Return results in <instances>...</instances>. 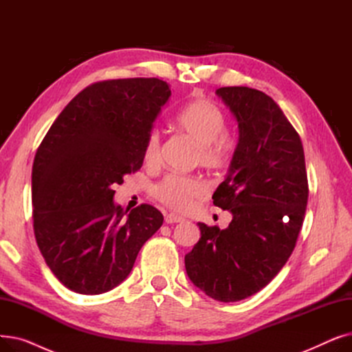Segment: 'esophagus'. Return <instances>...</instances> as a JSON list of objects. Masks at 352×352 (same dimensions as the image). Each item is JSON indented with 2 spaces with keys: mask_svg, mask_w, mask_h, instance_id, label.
Segmentation results:
<instances>
[{
  "mask_svg": "<svg viewBox=\"0 0 352 352\" xmlns=\"http://www.w3.org/2000/svg\"><path fill=\"white\" fill-rule=\"evenodd\" d=\"M181 221H184V218L177 215V214H165V223L166 224H175V223H181Z\"/></svg>",
  "mask_w": 352,
  "mask_h": 352,
  "instance_id": "obj_1",
  "label": "esophagus"
}]
</instances>
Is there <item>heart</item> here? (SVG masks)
<instances>
[{
    "label": "heart",
    "mask_w": 352,
    "mask_h": 352,
    "mask_svg": "<svg viewBox=\"0 0 352 352\" xmlns=\"http://www.w3.org/2000/svg\"><path fill=\"white\" fill-rule=\"evenodd\" d=\"M182 133L198 144L195 161L208 170H223L234 154V141L224 134L227 118L214 102L199 98L184 107L175 117ZM161 154V134L151 129L146 135L144 158L148 164H157ZM153 197L171 210L187 212L195 202L207 194L206 184L197 177L170 174L151 188Z\"/></svg>",
    "instance_id": "1"
}]
</instances>
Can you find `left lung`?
Segmentation results:
<instances>
[{
	"label": "left lung",
	"mask_w": 352,
	"mask_h": 352,
	"mask_svg": "<svg viewBox=\"0 0 352 352\" xmlns=\"http://www.w3.org/2000/svg\"><path fill=\"white\" fill-rule=\"evenodd\" d=\"M238 122V144L214 206L232 221L219 230L198 223L201 238L186 255L195 287L221 302L263 289L281 271L301 231L308 201L304 148L276 102L248 87L217 89Z\"/></svg>",
	"instance_id": "1"
}]
</instances>
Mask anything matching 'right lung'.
Returning <instances> with one entry per match:
<instances>
[{"mask_svg": "<svg viewBox=\"0 0 352 352\" xmlns=\"http://www.w3.org/2000/svg\"><path fill=\"white\" fill-rule=\"evenodd\" d=\"M170 97L158 78L94 82L68 102L36 150L34 234L68 289L97 295L121 284L162 226L153 206L128 212L113 198L124 175L141 168L146 135Z\"/></svg>", "mask_w": 352, "mask_h": 352, "instance_id": "1", "label": "right lung"}]
</instances>
